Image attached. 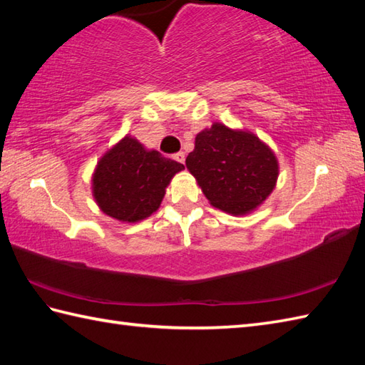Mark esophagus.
<instances>
[{
    "instance_id": "esophagus-1",
    "label": "esophagus",
    "mask_w": 365,
    "mask_h": 365,
    "mask_svg": "<svg viewBox=\"0 0 365 365\" xmlns=\"http://www.w3.org/2000/svg\"><path fill=\"white\" fill-rule=\"evenodd\" d=\"M174 160H177L178 163H182V165H185V153L183 152H177L174 155Z\"/></svg>"
}]
</instances>
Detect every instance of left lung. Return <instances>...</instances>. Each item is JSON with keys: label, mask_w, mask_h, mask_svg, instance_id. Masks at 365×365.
<instances>
[{"label": "left lung", "mask_w": 365, "mask_h": 365, "mask_svg": "<svg viewBox=\"0 0 365 365\" xmlns=\"http://www.w3.org/2000/svg\"><path fill=\"white\" fill-rule=\"evenodd\" d=\"M187 168L210 204L232 215L254 210L273 191L277 178L274 153L257 136L222 123L196 136Z\"/></svg>", "instance_id": "obj_1"}]
</instances>
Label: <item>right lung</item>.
I'll return each instance as SVG.
<instances>
[{
  "label": "right lung",
  "mask_w": 365,
  "mask_h": 365,
  "mask_svg": "<svg viewBox=\"0 0 365 365\" xmlns=\"http://www.w3.org/2000/svg\"><path fill=\"white\" fill-rule=\"evenodd\" d=\"M182 169V163L145 150L136 139L125 136L98 161L94 197L111 218L141 221L160 207L170 178Z\"/></svg>",
  "instance_id": "right-lung-1"
}]
</instances>
